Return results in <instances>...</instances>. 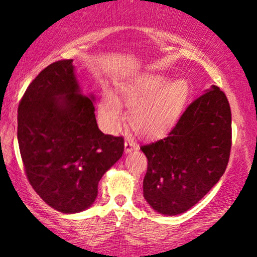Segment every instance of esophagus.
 Masks as SVG:
<instances>
[{"label": "esophagus", "instance_id": "esophagus-1", "mask_svg": "<svg viewBox=\"0 0 257 257\" xmlns=\"http://www.w3.org/2000/svg\"><path fill=\"white\" fill-rule=\"evenodd\" d=\"M139 146L137 145L133 139H126L125 140V152L126 153H131L133 151L138 150Z\"/></svg>", "mask_w": 257, "mask_h": 257}]
</instances>
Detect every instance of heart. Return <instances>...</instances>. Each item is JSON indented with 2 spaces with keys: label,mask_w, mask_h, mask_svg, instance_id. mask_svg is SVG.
I'll return each mask as SVG.
<instances>
[{
  "label": "heart",
  "mask_w": 257,
  "mask_h": 257,
  "mask_svg": "<svg viewBox=\"0 0 257 257\" xmlns=\"http://www.w3.org/2000/svg\"><path fill=\"white\" fill-rule=\"evenodd\" d=\"M127 105L128 124L145 138L163 136L175 125L191 96V85L185 78L174 79L164 73H142L120 85ZM122 119L119 98L106 92L98 107V121L105 132H117Z\"/></svg>",
  "instance_id": "heart-1"
}]
</instances>
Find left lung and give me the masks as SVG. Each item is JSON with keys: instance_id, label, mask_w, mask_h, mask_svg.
I'll use <instances>...</instances> for the list:
<instances>
[{"instance_id": "left-lung-1", "label": "left lung", "mask_w": 257, "mask_h": 257, "mask_svg": "<svg viewBox=\"0 0 257 257\" xmlns=\"http://www.w3.org/2000/svg\"><path fill=\"white\" fill-rule=\"evenodd\" d=\"M230 147V106L213 85L188 105L166 138L140 147L147 158L144 198L164 215L192 208L223 175Z\"/></svg>"}]
</instances>
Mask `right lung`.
I'll return each mask as SVG.
<instances>
[{
    "instance_id": "1",
    "label": "right lung",
    "mask_w": 257,
    "mask_h": 257,
    "mask_svg": "<svg viewBox=\"0 0 257 257\" xmlns=\"http://www.w3.org/2000/svg\"><path fill=\"white\" fill-rule=\"evenodd\" d=\"M72 59L38 73L19 105L17 139L35 192L61 213L92 205L98 182L124 152L122 137L98 128L93 100L82 93Z\"/></svg>"
}]
</instances>
